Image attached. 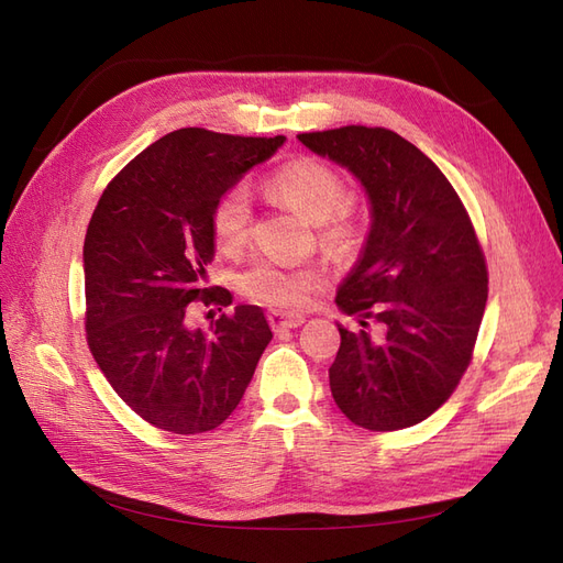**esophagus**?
I'll return each mask as SVG.
<instances>
[{"label":"esophagus","instance_id":"obj_1","mask_svg":"<svg viewBox=\"0 0 563 563\" xmlns=\"http://www.w3.org/2000/svg\"><path fill=\"white\" fill-rule=\"evenodd\" d=\"M267 319H269V327H272V331H275V333L286 331V329H298V327H302V323H305V317H300V314H284L279 310H272L267 314Z\"/></svg>","mask_w":563,"mask_h":563}]
</instances>
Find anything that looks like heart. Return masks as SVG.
<instances>
[{"label": "heart", "mask_w": 563, "mask_h": 563, "mask_svg": "<svg viewBox=\"0 0 563 563\" xmlns=\"http://www.w3.org/2000/svg\"><path fill=\"white\" fill-rule=\"evenodd\" d=\"M267 192L310 225H327L350 207V187L331 166L317 159H298L282 166L267 180ZM251 225V201L244 187H234L216 203L213 234L223 249L246 242ZM338 234V230H331ZM319 282L314 267H288L261 258L242 272L240 288L261 302L279 308H300Z\"/></svg>", "instance_id": "heart-1"}]
</instances>
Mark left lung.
<instances>
[{
    "label": "left lung",
    "instance_id": "left-lung-1",
    "mask_svg": "<svg viewBox=\"0 0 563 563\" xmlns=\"http://www.w3.org/2000/svg\"><path fill=\"white\" fill-rule=\"evenodd\" d=\"M298 141L347 168L371 207L366 242L335 296L360 327L338 323L331 395L360 428H411L451 397L482 327L488 272L472 220L439 166L395 131L343 126Z\"/></svg>",
    "mask_w": 563,
    "mask_h": 563
}]
</instances>
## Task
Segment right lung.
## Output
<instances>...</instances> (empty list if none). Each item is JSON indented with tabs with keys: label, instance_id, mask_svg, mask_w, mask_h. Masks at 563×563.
<instances>
[{
	"label": "right lung",
	"instance_id": "obj_1",
	"mask_svg": "<svg viewBox=\"0 0 563 563\" xmlns=\"http://www.w3.org/2000/svg\"><path fill=\"white\" fill-rule=\"evenodd\" d=\"M284 141L172 131L112 178L91 216L89 347L122 401L159 430L223 424L272 340L258 305H236L209 331L190 327V305L232 302L225 288H201L216 255V203Z\"/></svg>",
	"mask_w": 563,
	"mask_h": 563
}]
</instances>
